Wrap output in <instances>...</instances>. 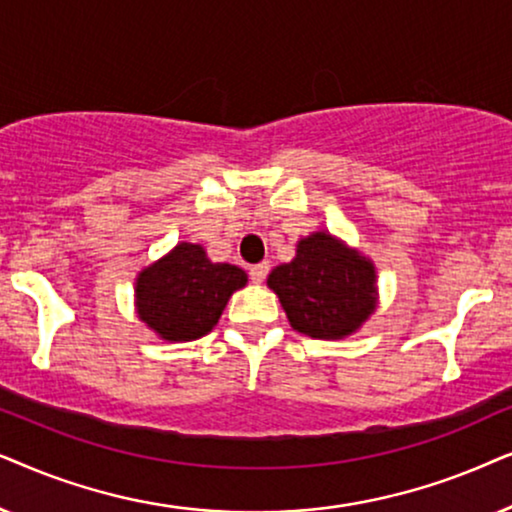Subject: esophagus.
<instances>
[{
	"instance_id": "esophagus-1",
	"label": "esophagus",
	"mask_w": 512,
	"mask_h": 512,
	"mask_svg": "<svg viewBox=\"0 0 512 512\" xmlns=\"http://www.w3.org/2000/svg\"><path fill=\"white\" fill-rule=\"evenodd\" d=\"M248 274H250V281H252V283H262L264 278H267V274H269V264H267V262L252 264Z\"/></svg>"
}]
</instances>
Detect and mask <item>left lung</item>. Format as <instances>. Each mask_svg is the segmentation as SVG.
<instances>
[{"label":"left lung","mask_w":512,"mask_h":512,"mask_svg":"<svg viewBox=\"0 0 512 512\" xmlns=\"http://www.w3.org/2000/svg\"><path fill=\"white\" fill-rule=\"evenodd\" d=\"M290 325L313 339H342L374 311V267L325 231L302 238L297 257L269 274Z\"/></svg>","instance_id":"1"}]
</instances>
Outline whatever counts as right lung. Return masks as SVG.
I'll return each mask as SVG.
<instances>
[{"instance_id": "right-lung-1", "label": "right lung", "mask_w": 512, "mask_h": 512, "mask_svg": "<svg viewBox=\"0 0 512 512\" xmlns=\"http://www.w3.org/2000/svg\"><path fill=\"white\" fill-rule=\"evenodd\" d=\"M245 283L243 269L213 264L201 245L180 243L140 274L138 313L168 342H192L213 330L231 292Z\"/></svg>"}]
</instances>
